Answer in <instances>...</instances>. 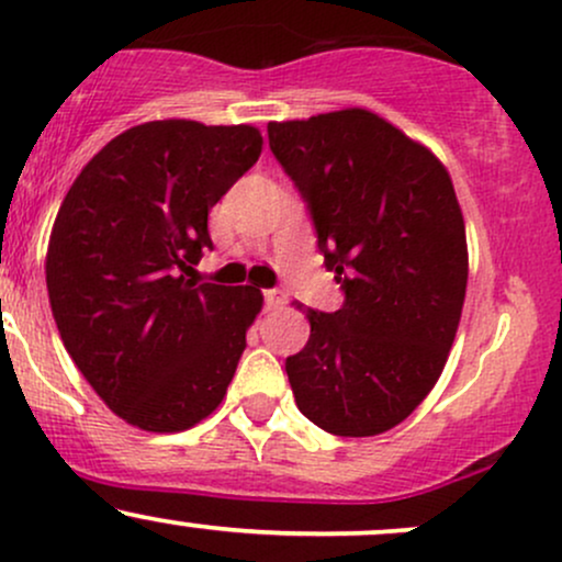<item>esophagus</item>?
<instances>
[{"label": "esophagus", "mask_w": 562, "mask_h": 562, "mask_svg": "<svg viewBox=\"0 0 562 562\" xmlns=\"http://www.w3.org/2000/svg\"><path fill=\"white\" fill-rule=\"evenodd\" d=\"M285 301H288L285 290H280V288L263 290V303H267V308H280V306H285Z\"/></svg>", "instance_id": "esophagus-1"}]
</instances>
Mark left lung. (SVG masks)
Returning <instances> with one entry per match:
<instances>
[{
    "mask_svg": "<svg viewBox=\"0 0 562 562\" xmlns=\"http://www.w3.org/2000/svg\"><path fill=\"white\" fill-rule=\"evenodd\" d=\"M267 132L346 293L333 314L306 308L308 344L285 362L295 404L327 434H385L441 378L462 317L468 240L454 184L428 147L364 108Z\"/></svg>",
    "mask_w": 562,
    "mask_h": 562,
    "instance_id": "1",
    "label": "left lung"
}]
</instances>
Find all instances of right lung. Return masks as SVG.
Instances as JSON below:
<instances>
[{"mask_svg":"<svg viewBox=\"0 0 562 562\" xmlns=\"http://www.w3.org/2000/svg\"><path fill=\"white\" fill-rule=\"evenodd\" d=\"M256 126L147 121L70 184L47 248L66 351L121 420L177 434L222 404L259 288L198 282L209 211L261 156Z\"/></svg>","mask_w":562,"mask_h":562,"instance_id":"add662e5","label":"right lung"}]
</instances>
